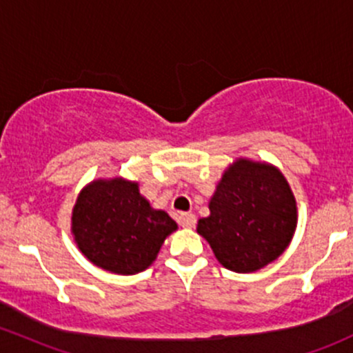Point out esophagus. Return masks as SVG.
<instances>
[{
	"label": "esophagus",
	"instance_id": "obj_1",
	"mask_svg": "<svg viewBox=\"0 0 353 353\" xmlns=\"http://www.w3.org/2000/svg\"><path fill=\"white\" fill-rule=\"evenodd\" d=\"M177 220L183 228H194L196 226V216L192 213H181Z\"/></svg>",
	"mask_w": 353,
	"mask_h": 353
}]
</instances>
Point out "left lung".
<instances>
[{
	"label": "left lung",
	"instance_id": "obj_1",
	"mask_svg": "<svg viewBox=\"0 0 353 353\" xmlns=\"http://www.w3.org/2000/svg\"><path fill=\"white\" fill-rule=\"evenodd\" d=\"M198 221L214 257L233 272H255L289 247L298 206L284 174L269 162L239 157L225 169Z\"/></svg>",
	"mask_w": 353,
	"mask_h": 353
}]
</instances>
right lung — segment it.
Listing matches in <instances>:
<instances>
[{
  "label": "right lung",
  "instance_id": "right-lung-1",
  "mask_svg": "<svg viewBox=\"0 0 353 353\" xmlns=\"http://www.w3.org/2000/svg\"><path fill=\"white\" fill-rule=\"evenodd\" d=\"M177 223L140 194L125 177L94 179L81 189L72 208L70 232L91 264L132 276L148 269Z\"/></svg>",
  "mask_w": 353,
  "mask_h": 353
}]
</instances>
